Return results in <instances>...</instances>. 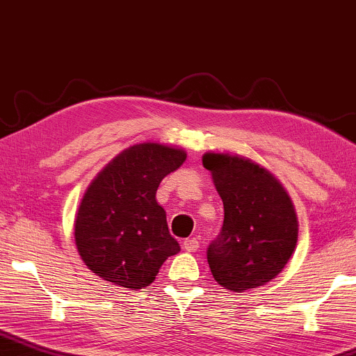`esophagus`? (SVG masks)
<instances>
[{
    "label": "esophagus",
    "mask_w": 356,
    "mask_h": 356,
    "mask_svg": "<svg viewBox=\"0 0 356 356\" xmlns=\"http://www.w3.org/2000/svg\"><path fill=\"white\" fill-rule=\"evenodd\" d=\"M200 248V243H198L197 238H188L184 241V249L187 250V252H195Z\"/></svg>",
    "instance_id": "obj_1"
}]
</instances>
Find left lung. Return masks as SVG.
<instances>
[{
	"label": "left lung",
	"instance_id": "left-lung-1",
	"mask_svg": "<svg viewBox=\"0 0 356 356\" xmlns=\"http://www.w3.org/2000/svg\"><path fill=\"white\" fill-rule=\"evenodd\" d=\"M202 161L225 207L220 234L207 249L213 278L236 293L262 286L295 250L298 221L290 197L252 161L218 153H207Z\"/></svg>",
	"mask_w": 356,
	"mask_h": 356
}]
</instances>
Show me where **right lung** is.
<instances>
[{
  "mask_svg": "<svg viewBox=\"0 0 356 356\" xmlns=\"http://www.w3.org/2000/svg\"><path fill=\"white\" fill-rule=\"evenodd\" d=\"M182 149L141 143L111 161L84 193L74 222L79 255L118 286H148L169 255L181 250L169 233L156 191L186 161Z\"/></svg>",
  "mask_w": 356,
  "mask_h": 356,
  "instance_id": "add662e5",
  "label": "right lung"
}]
</instances>
